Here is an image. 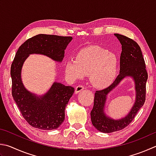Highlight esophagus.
I'll list each match as a JSON object with an SVG mask.
<instances>
[{"label": "esophagus", "instance_id": "34e87169", "mask_svg": "<svg viewBox=\"0 0 156 156\" xmlns=\"http://www.w3.org/2000/svg\"><path fill=\"white\" fill-rule=\"evenodd\" d=\"M84 89V88L83 85L77 86L75 89V93H76V94H78V93H80V91H82V90H83Z\"/></svg>", "mask_w": 156, "mask_h": 156}]
</instances>
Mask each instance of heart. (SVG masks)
<instances>
[{
	"instance_id": "b5f03b06",
	"label": "heart",
	"mask_w": 156,
	"mask_h": 156,
	"mask_svg": "<svg viewBox=\"0 0 156 156\" xmlns=\"http://www.w3.org/2000/svg\"><path fill=\"white\" fill-rule=\"evenodd\" d=\"M119 61L115 54L99 46L80 50L74 60H68L64 66L68 80L75 81L89 75L90 81L98 89L109 87L117 74Z\"/></svg>"
}]
</instances>
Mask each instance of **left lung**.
I'll use <instances>...</instances> for the list:
<instances>
[{
  "label": "left lung",
  "instance_id": "left-lung-1",
  "mask_svg": "<svg viewBox=\"0 0 156 156\" xmlns=\"http://www.w3.org/2000/svg\"><path fill=\"white\" fill-rule=\"evenodd\" d=\"M115 36L120 41L122 48L119 74L111 85L95 92L94 105L90 112L93 126L98 131L103 133H111L125 128L134 119L145 101L146 83L148 74L140 48L136 42L126 36L117 33H115ZM128 77H132L135 82V102L126 116L115 120L108 116L104 110L107 96L121 81Z\"/></svg>",
  "mask_w": 156,
  "mask_h": 156
}]
</instances>
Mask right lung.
<instances>
[{
	"mask_svg": "<svg viewBox=\"0 0 156 156\" xmlns=\"http://www.w3.org/2000/svg\"><path fill=\"white\" fill-rule=\"evenodd\" d=\"M72 40V37L39 34L27 39L16 54L11 67L12 96L24 119L35 128L52 130L61 125L66 107L74 89L55 82L45 94L36 95L28 90L22 83V66L32 54L45 55L61 63Z\"/></svg>",
	"mask_w": 156,
	"mask_h": 156,
	"instance_id": "add662e5",
	"label": "right lung"
}]
</instances>
